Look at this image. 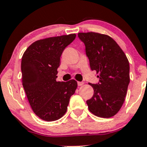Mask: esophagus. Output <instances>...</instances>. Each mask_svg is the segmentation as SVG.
I'll use <instances>...</instances> for the list:
<instances>
[{
  "label": "esophagus",
  "mask_w": 147,
  "mask_h": 147,
  "mask_svg": "<svg viewBox=\"0 0 147 147\" xmlns=\"http://www.w3.org/2000/svg\"><path fill=\"white\" fill-rule=\"evenodd\" d=\"M77 84H78V86H82V85L84 84V82H79Z\"/></svg>",
  "instance_id": "obj_1"
}]
</instances>
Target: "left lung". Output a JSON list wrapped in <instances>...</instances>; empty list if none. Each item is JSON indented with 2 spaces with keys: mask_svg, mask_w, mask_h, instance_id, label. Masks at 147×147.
<instances>
[{
  "mask_svg": "<svg viewBox=\"0 0 147 147\" xmlns=\"http://www.w3.org/2000/svg\"><path fill=\"white\" fill-rule=\"evenodd\" d=\"M92 71L99 74V83H89L94 94L86 101L96 116H114L122 107L130 82L129 63L124 52L110 36L97 32H80Z\"/></svg>",
  "mask_w": 147,
  "mask_h": 147,
  "instance_id": "8db88e82",
  "label": "left lung"
}]
</instances>
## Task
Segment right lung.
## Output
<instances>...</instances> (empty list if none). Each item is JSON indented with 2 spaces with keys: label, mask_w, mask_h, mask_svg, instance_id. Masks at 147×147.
I'll return each instance as SVG.
<instances>
[{
  "label": "right lung",
  "mask_w": 147,
  "mask_h": 147,
  "mask_svg": "<svg viewBox=\"0 0 147 147\" xmlns=\"http://www.w3.org/2000/svg\"><path fill=\"white\" fill-rule=\"evenodd\" d=\"M75 38L76 34H71L37 40L22 56V84L31 107L43 121H57L63 116L77 88L74 79L56 82L60 58Z\"/></svg>",
  "instance_id": "1"
}]
</instances>
